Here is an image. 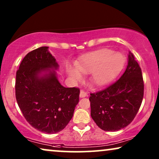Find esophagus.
I'll use <instances>...</instances> for the list:
<instances>
[{
  "label": "esophagus",
  "mask_w": 159,
  "mask_h": 159,
  "mask_svg": "<svg viewBox=\"0 0 159 159\" xmlns=\"http://www.w3.org/2000/svg\"><path fill=\"white\" fill-rule=\"evenodd\" d=\"M86 96H88V95H87V93L85 92H84V91H82V90L80 91V98H84Z\"/></svg>",
  "instance_id": "esophagus-1"
}]
</instances>
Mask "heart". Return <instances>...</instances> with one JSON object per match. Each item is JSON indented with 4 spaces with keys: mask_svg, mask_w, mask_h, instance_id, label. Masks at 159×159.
Instances as JSON below:
<instances>
[{
    "mask_svg": "<svg viewBox=\"0 0 159 159\" xmlns=\"http://www.w3.org/2000/svg\"><path fill=\"white\" fill-rule=\"evenodd\" d=\"M75 65L77 69L67 68V75L71 81L81 82L83 78L81 73L90 74L89 83L98 88L106 85L116 77L124 66V58L121 54L103 48L86 54Z\"/></svg>",
    "mask_w": 159,
    "mask_h": 159,
    "instance_id": "b5f03b06",
    "label": "heart"
}]
</instances>
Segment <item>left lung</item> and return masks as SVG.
I'll return each instance as SVG.
<instances>
[{
  "label": "left lung",
  "instance_id": "left-lung-1",
  "mask_svg": "<svg viewBox=\"0 0 159 159\" xmlns=\"http://www.w3.org/2000/svg\"><path fill=\"white\" fill-rule=\"evenodd\" d=\"M143 93L142 71L130 52L122 76L105 90L90 94L91 117L104 131L123 129L135 117L142 103Z\"/></svg>",
  "mask_w": 159,
  "mask_h": 159
}]
</instances>
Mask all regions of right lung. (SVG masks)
I'll return each instance as SVG.
<instances>
[{
	"label": "right lung",
	"instance_id": "1",
	"mask_svg": "<svg viewBox=\"0 0 159 159\" xmlns=\"http://www.w3.org/2000/svg\"><path fill=\"white\" fill-rule=\"evenodd\" d=\"M56 58L48 47L28 53L16 71V98L30 125L39 131H61L72 118L79 103L80 89L65 88L58 81Z\"/></svg>",
	"mask_w": 159,
	"mask_h": 159
}]
</instances>
